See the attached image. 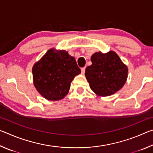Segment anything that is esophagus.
<instances>
[{"label": "esophagus", "mask_w": 153, "mask_h": 153, "mask_svg": "<svg viewBox=\"0 0 153 153\" xmlns=\"http://www.w3.org/2000/svg\"><path fill=\"white\" fill-rule=\"evenodd\" d=\"M85 69H86V67H82L81 69V71L82 74H84L85 73Z\"/></svg>", "instance_id": "1"}]
</instances>
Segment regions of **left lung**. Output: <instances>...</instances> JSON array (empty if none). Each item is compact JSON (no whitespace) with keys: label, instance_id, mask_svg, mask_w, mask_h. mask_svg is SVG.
<instances>
[{"label":"left lung","instance_id":"left-lung-1","mask_svg":"<svg viewBox=\"0 0 153 153\" xmlns=\"http://www.w3.org/2000/svg\"><path fill=\"white\" fill-rule=\"evenodd\" d=\"M92 65L86 67L85 76L90 88L99 97H108L126 84L128 69L114 51L97 52L91 56Z\"/></svg>","mask_w":153,"mask_h":153}]
</instances>
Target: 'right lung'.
Listing matches in <instances>:
<instances>
[{
	"mask_svg": "<svg viewBox=\"0 0 153 153\" xmlns=\"http://www.w3.org/2000/svg\"><path fill=\"white\" fill-rule=\"evenodd\" d=\"M81 73L74 57L65 50L51 48L33 65V85L46 100H59L68 94L71 82Z\"/></svg>",
	"mask_w": 153,
	"mask_h": 153,
	"instance_id": "1",
	"label": "right lung"
}]
</instances>
